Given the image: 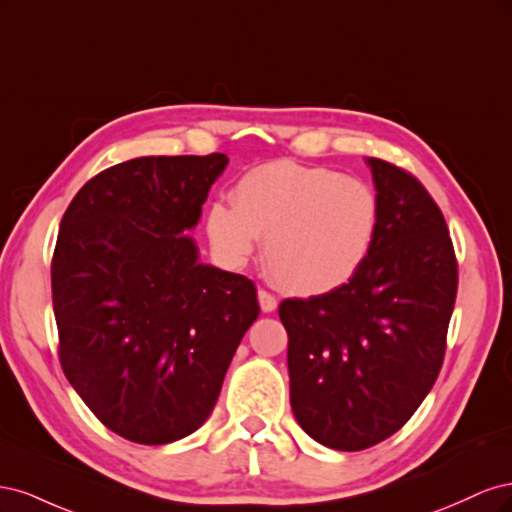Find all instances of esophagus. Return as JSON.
Masks as SVG:
<instances>
[{
  "instance_id": "esophagus-1",
  "label": "esophagus",
  "mask_w": 512,
  "mask_h": 512,
  "mask_svg": "<svg viewBox=\"0 0 512 512\" xmlns=\"http://www.w3.org/2000/svg\"><path fill=\"white\" fill-rule=\"evenodd\" d=\"M258 303H260V309L265 314H271V312H275V307H277V299L273 297L271 292H267V290H258Z\"/></svg>"
}]
</instances>
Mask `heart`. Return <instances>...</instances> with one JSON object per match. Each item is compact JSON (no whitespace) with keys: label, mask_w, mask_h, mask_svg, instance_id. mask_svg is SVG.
Instances as JSON below:
<instances>
[{"label":"heart","mask_w":512,"mask_h":512,"mask_svg":"<svg viewBox=\"0 0 512 512\" xmlns=\"http://www.w3.org/2000/svg\"><path fill=\"white\" fill-rule=\"evenodd\" d=\"M232 200H213L205 211L213 252L224 265L241 267L267 237L269 271L299 297L348 286L365 269L382 226L380 198L369 183L292 160L250 168Z\"/></svg>","instance_id":"heart-1"}]
</instances>
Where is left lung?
Listing matches in <instances>:
<instances>
[{
  "label": "left lung",
  "instance_id": "1",
  "mask_svg": "<svg viewBox=\"0 0 512 512\" xmlns=\"http://www.w3.org/2000/svg\"><path fill=\"white\" fill-rule=\"evenodd\" d=\"M367 164L382 226L365 269L331 294L280 303L292 412L335 451H363L410 421L440 374L457 297L436 200L404 168Z\"/></svg>",
  "mask_w": 512,
  "mask_h": 512
}]
</instances>
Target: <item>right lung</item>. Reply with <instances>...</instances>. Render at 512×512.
I'll return each mask as SVG.
<instances>
[{
  "label": "right lung",
  "instance_id": "obj_1",
  "mask_svg": "<svg viewBox=\"0 0 512 512\" xmlns=\"http://www.w3.org/2000/svg\"><path fill=\"white\" fill-rule=\"evenodd\" d=\"M228 158L147 156L72 198L51 262L61 369L100 423L168 444L207 421L258 318L245 275L203 265L190 230Z\"/></svg>",
  "mask_w": 512,
  "mask_h": 512
}]
</instances>
